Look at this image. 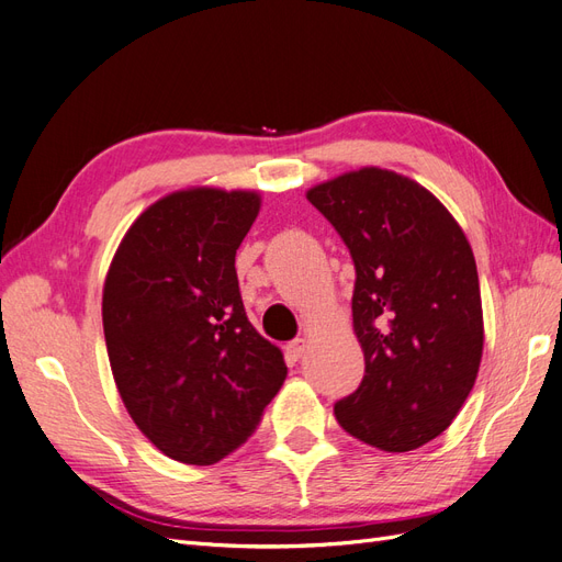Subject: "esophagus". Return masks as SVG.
Wrapping results in <instances>:
<instances>
[{
  "label": "esophagus",
  "mask_w": 562,
  "mask_h": 562,
  "mask_svg": "<svg viewBox=\"0 0 562 562\" xmlns=\"http://www.w3.org/2000/svg\"><path fill=\"white\" fill-rule=\"evenodd\" d=\"M307 349H310V339H307V337H297V339H293V342L285 345L288 359H293V361L302 359L304 351H307Z\"/></svg>",
  "instance_id": "esophagus-1"
}]
</instances>
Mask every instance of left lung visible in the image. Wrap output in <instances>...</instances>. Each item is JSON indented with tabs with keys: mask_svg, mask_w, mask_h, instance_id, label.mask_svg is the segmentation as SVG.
Returning <instances> with one entry per match:
<instances>
[{
	"mask_svg": "<svg viewBox=\"0 0 562 562\" xmlns=\"http://www.w3.org/2000/svg\"><path fill=\"white\" fill-rule=\"evenodd\" d=\"M307 199L356 267L366 375L335 417L372 448L417 450L450 427L479 378L485 328L471 244L427 187L389 168L342 173Z\"/></svg>",
	"mask_w": 562,
	"mask_h": 562,
	"instance_id": "obj_1",
	"label": "left lung"
}]
</instances>
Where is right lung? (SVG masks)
I'll use <instances>...</instances> for the list:
<instances>
[{"instance_id": "obj_1", "label": "right lung", "mask_w": 562, "mask_h": 562, "mask_svg": "<svg viewBox=\"0 0 562 562\" xmlns=\"http://www.w3.org/2000/svg\"><path fill=\"white\" fill-rule=\"evenodd\" d=\"M262 196L187 187L145 209L103 285L114 384L151 446L209 467L258 427L288 368L246 316L234 258Z\"/></svg>"}]
</instances>
